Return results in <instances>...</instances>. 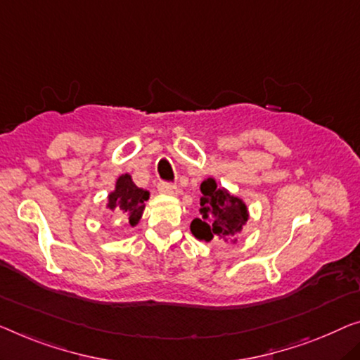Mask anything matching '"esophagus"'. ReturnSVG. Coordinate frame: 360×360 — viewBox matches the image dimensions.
<instances>
[{
	"label": "esophagus",
	"instance_id": "obj_1",
	"mask_svg": "<svg viewBox=\"0 0 360 360\" xmlns=\"http://www.w3.org/2000/svg\"><path fill=\"white\" fill-rule=\"evenodd\" d=\"M158 191L162 192V194H165V195H178V187H176L174 184H171V182H160L158 184Z\"/></svg>",
	"mask_w": 360,
	"mask_h": 360
}]
</instances>
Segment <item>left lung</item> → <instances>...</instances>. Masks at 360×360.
<instances>
[{
	"mask_svg": "<svg viewBox=\"0 0 360 360\" xmlns=\"http://www.w3.org/2000/svg\"><path fill=\"white\" fill-rule=\"evenodd\" d=\"M200 218L191 223V231L198 240H224L236 244V236L243 233L249 219V208L243 198L217 186L213 178L200 184Z\"/></svg>",
	"mask_w": 360,
	"mask_h": 360,
	"instance_id": "obj_1",
	"label": "left lung"
}]
</instances>
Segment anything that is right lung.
<instances>
[{
	"mask_svg": "<svg viewBox=\"0 0 360 360\" xmlns=\"http://www.w3.org/2000/svg\"><path fill=\"white\" fill-rule=\"evenodd\" d=\"M148 198L150 192L142 189V187H137L136 182L132 181V176L126 173L116 179L115 189L106 198V208L126 218V224L129 226H136L141 221Z\"/></svg>",
	"mask_w": 360,
	"mask_h": 360,
	"instance_id": "1",
	"label": "right lung"
}]
</instances>
